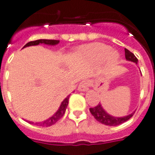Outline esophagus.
Returning a JSON list of instances; mask_svg holds the SVG:
<instances>
[{"label": "esophagus", "mask_w": 155, "mask_h": 155, "mask_svg": "<svg viewBox=\"0 0 155 155\" xmlns=\"http://www.w3.org/2000/svg\"><path fill=\"white\" fill-rule=\"evenodd\" d=\"M89 86H90L89 81H87V80L82 81L78 85V90L81 91H86L88 90Z\"/></svg>", "instance_id": "obj_1"}]
</instances>
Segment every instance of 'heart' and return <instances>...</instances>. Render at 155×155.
<instances>
[{
	"label": "heart",
	"mask_w": 155,
	"mask_h": 155,
	"mask_svg": "<svg viewBox=\"0 0 155 155\" xmlns=\"http://www.w3.org/2000/svg\"><path fill=\"white\" fill-rule=\"evenodd\" d=\"M110 50V46L98 42L88 44L80 48L81 53L87 59L98 61L105 58L107 62L112 64L117 61L118 54L116 51Z\"/></svg>",
	"instance_id": "1"
}]
</instances>
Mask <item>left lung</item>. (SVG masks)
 <instances>
[{"label":"left lung","instance_id":"8db88e82","mask_svg":"<svg viewBox=\"0 0 155 155\" xmlns=\"http://www.w3.org/2000/svg\"><path fill=\"white\" fill-rule=\"evenodd\" d=\"M125 57L127 60L135 62L137 64L138 60L137 58L134 55L133 53H131V51H128L127 49H125ZM90 112L91 114L94 116L96 120L100 122L102 124L107 125V126H117V125H120L122 123H125L126 121H127L129 118H131L132 117V114L126 116V117H113L111 115L108 114L105 111H104L101 104H98L95 107L93 108H90Z\"/></svg>","mask_w":155,"mask_h":155}]
</instances>
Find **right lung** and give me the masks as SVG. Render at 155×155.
Here are the masks:
<instances>
[{
	"instance_id": "add662e5",
	"label": "right lung",
	"mask_w": 155,
	"mask_h": 155,
	"mask_svg": "<svg viewBox=\"0 0 155 155\" xmlns=\"http://www.w3.org/2000/svg\"><path fill=\"white\" fill-rule=\"evenodd\" d=\"M60 42L59 40H48V39H40V40H36V41H29L28 43H27L26 45L24 46V47H26V46H36V45H38V44H46V45H56L58 43ZM68 99H69V95L67 96V98H65L64 100V101L62 102V104L60 105V109H58L55 114H54L52 117H51L50 118H48L47 120L44 121L42 123H36L35 124L36 125H38V126L41 127H50L52 126L53 124H54L55 123H57L58 121L60 120V118L64 116V114H65V110L67 109V106L68 104ZM29 123H32L33 124L32 122H29Z\"/></svg>"
}]
</instances>
